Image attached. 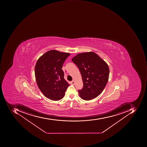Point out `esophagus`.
Here are the masks:
<instances>
[{
    "instance_id": "obj_1",
    "label": "esophagus",
    "mask_w": 147,
    "mask_h": 147,
    "mask_svg": "<svg viewBox=\"0 0 147 147\" xmlns=\"http://www.w3.org/2000/svg\"><path fill=\"white\" fill-rule=\"evenodd\" d=\"M71 84H75V81L74 80H72V81H71Z\"/></svg>"
}]
</instances>
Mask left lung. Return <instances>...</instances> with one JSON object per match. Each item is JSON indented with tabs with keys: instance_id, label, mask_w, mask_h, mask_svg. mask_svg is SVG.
Listing matches in <instances>:
<instances>
[{
	"instance_id": "obj_1",
	"label": "left lung",
	"mask_w": 147,
	"mask_h": 147,
	"mask_svg": "<svg viewBox=\"0 0 147 147\" xmlns=\"http://www.w3.org/2000/svg\"><path fill=\"white\" fill-rule=\"evenodd\" d=\"M81 74L84 86L79 90L82 99L90 100L96 98L105 88L109 76L107 63L94 52L81 53L71 59Z\"/></svg>"
}]
</instances>
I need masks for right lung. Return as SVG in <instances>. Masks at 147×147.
<instances>
[{"label": "right lung", "instance_id": "1", "mask_svg": "<svg viewBox=\"0 0 147 147\" xmlns=\"http://www.w3.org/2000/svg\"><path fill=\"white\" fill-rule=\"evenodd\" d=\"M70 55L69 53L50 50L36 62L35 67L36 84L43 94L50 100L61 99L69 86L64 79L62 67Z\"/></svg>", "mask_w": 147, "mask_h": 147}]
</instances>
